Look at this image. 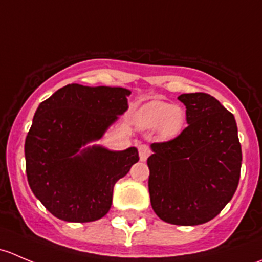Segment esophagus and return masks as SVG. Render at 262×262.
Instances as JSON below:
<instances>
[{
    "mask_svg": "<svg viewBox=\"0 0 262 262\" xmlns=\"http://www.w3.org/2000/svg\"><path fill=\"white\" fill-rule=\"evenodd\" d=\"M138 150H139V158H141V161H146L148 156L150 155V148L148 147L147 144H141V146L138 147Z\"/></svg>",
    "mask_w": 262,
    "mask_h": 262,
    "instance_id": "34e87169",
    "label": "esophagus"
}]
</instances>
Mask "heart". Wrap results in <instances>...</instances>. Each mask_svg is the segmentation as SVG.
I'll use <instances>...</instances> for the list:
<instances>
[{
	"mask_svg": "<svg viewBox=\"0 0 262 262\" xmlns=\"http://www.w3.org/2000/svg\"><path fill=\"white\" fill-rule=\"evenodd\" d=\"M185 118L184 109L179 105L155 100L138 109L134 120L141 129H157L158 134L163 138H173L184 128Z\"/></svg>",
	"mask_w": 262,
	"mask_h": 262,
	"instance_id": "b5f03b06",
	"label": "heart"
}]
</instances>
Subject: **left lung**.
Here are the masks:
<instances>
[{
  "mask_svg": "<svg viewBox=\"0 0 262 262\" xmlns=\"http://www.w3.org/2000/svg\"><path fill=\"white\" fill-rule=\"evenodd\" d=\"M178 99L186 106L189 125L175 139L150 144V205L167 223L198 226L231 202L242 150L234 116L215 97L195 92Z\"/></svg>",
  "mask_w": 262,
  "mask_h": 262,
  "instance_id": "obj_1",
  "label": "left lung"
}]
</instances>
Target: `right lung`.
Instances as JSON below:
<instances>
[{"mask_svg": "<svg viewBox=\"0 0 262 262\" xmlns=\"http://www.w3.org/2000/svg\"><path fill=\"white\" fill-rule=\"evenodd\" d=\"M123 87L67 84L41 102L26 136L29 186L57 218L84 223L106 215L115 182L139 161L138 149L89 143L128 110Z\"/></svg>", "mask_w": 262, "mask_h": 262, "instance_id": "1", "label": "right lung"}]
</instances>
